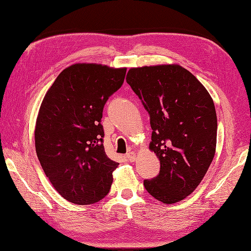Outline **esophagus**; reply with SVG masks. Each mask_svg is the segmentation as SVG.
Wrapping results in <instances>:
<instances>
[{
    "instance_id": "34e87169",
    "label": "esophagus",
    "mask_w": 251,
    "mask_h": 251,
    "mask_svg": "<svg viewBox=\"0 0 251 251\" xmlns=\"http://www.w3.org/2000/svg\"><path fill=\"white\" fill-rule=\"evenodd\" d=\"M126 158H127V160L129 162H134L136 160V154H135V152H133V151L128 152V154L126 155Z\"/></svg>"
}]
</instances>
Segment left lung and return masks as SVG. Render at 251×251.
I'll return each mask as SVG.
<instances>
[{
  "instance_id": "1",
  "label": "left lung",
  "mask_w": 251,
  "mask_h": 251,
  "mask_svg": "<svg viewBox=\"0 0 251 251\" xmlns=\"http://www.w3.org/2000/svg\"><path fill=\"white\" fill-rule=\"evenodd\" d=\"M126 82L150 114V150L160 160L146 190L164 204L187 198L213 160L217 119L213 100L195 75L179 64L131 68Z\"/></svg>"
}]
</instances>
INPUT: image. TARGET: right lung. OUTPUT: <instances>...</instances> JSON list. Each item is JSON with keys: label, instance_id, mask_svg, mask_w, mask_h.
<instances>
[{"label": "right lung", "instance_id": "add662e5", "mask_svg": "<svg viewBox=\"0 0 251 251\" xmlns=\"http://www.w3.org/2000/svg\"><path fill=\"white\" fill-rule=\"evenodd\" d=\"M126 68L75 63L46 92L35 127L38 159L53 188L72 203L103 199L119 163L102 145L104 103L122 86Z\"/></svg>", "mask_w": 251, "mask_h": 251}]
</instances>
